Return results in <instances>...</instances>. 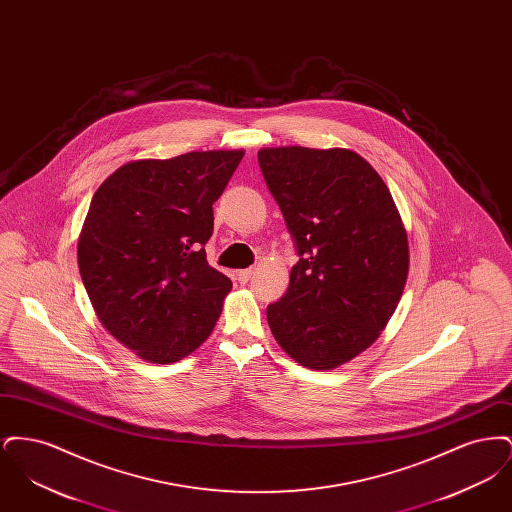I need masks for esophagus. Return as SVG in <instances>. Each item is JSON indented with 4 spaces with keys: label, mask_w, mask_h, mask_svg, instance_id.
<instances>
[{
    "label": "esophagus",
    "mask_w": 512,
    "mask_h": 512,
    "mask_svg": "<svg viewBox=\"0 0 512 512\" xmlns=\"http://www.w3.org/2000/svg\"><path fill=\"white\" fill-rule=\"evenodd\" d=\"M255 274V270L253 268H244V270H238V280H240V284H247L249 280H251V276Z\"/></svg>",
    "instance_id": "esophagus-1"
}]
</instances>
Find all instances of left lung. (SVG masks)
Segmentation results:
<instances>
[{
  "label": "left lung",
  "instance_id": "left-lung-1",
  "mask_svg": "<svg viewBox=\"0 0 512 512\" xmlns=\"http://www.w3.org/2000/svg\"><path fill=\"white\" fill-rule=\"evenodd\" d=\"M297 247L270 332L295 363L334 370L380 338L409 274V240L386 182L343 147L259 149Z\"/></svg>",
  "mask_w": 512,
  "mask_h": 512
}]
</instances>
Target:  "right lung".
<instances>
[{
  "label": "right lung",
  "instance_id": "1",
  "mask_svg": "<svg viewBox=\"0 0 512 512\" xmlns=\"http://www.w3.org/2000/svg\"><path fill=\"white\" fill-rule=\"evenodd\" d=\"M244 149L190 151L124 163L92 197L78 268L103 328L155 365L207 340L232 282L209 267L213 203Z\"/></svg>",
  "mask_w": 512,
  "mask_h": 512
}]
</instances>
